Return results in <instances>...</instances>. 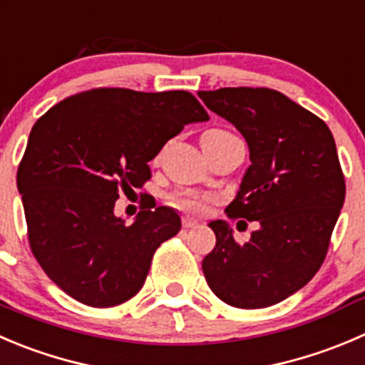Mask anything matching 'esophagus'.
<instances>
[{"label": "esophagus", "mask_w": 365, "mask_h": 365, "mask_svg": "<svg viewBox=\"0 0 365 365\" xmlns=\"http://www.w3.org/2000/svg\"><path fill=\"white\" fill-rule=\"evenodd\" d=\"M182 225H183V228H197V226H200V222L192 217H183Z\"/></svg>", "instance_id": "esophagus-1"}]
</instances>
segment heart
<instances>
[{
  "label": "heart",
  "instance_id": "1",
  "mask_svg": "<svg viewBox=\"0 0 365 365\" xmlns=\"http://www.w3.org/2000/svg\"><path fill=\"white\" fill-rule=\"evenodd\" d=\"M225 130H208L203 133V137H214V135H225ZM173 203L178 208L187 212H192V214H203L208 208V200L203 196H196V194H178V196L173 197Z\"/></svg>",
  "mask_w": 365,
  "mask_h": 365
}]
</instances>
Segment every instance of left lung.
<instances>
[{
  "label": "left lung",
  "mask_w": 365,
  "mask_h": 365,
  "mask_svg": "<svg viewBox=\"0 0 365 365\" xmlns=\"http://www.w3.org/2000/svg\"><path fill=\"white\" fill-rule=\"evenodd\" d=\"M203 103L246 139L251 165L232 219L258 221L239 244L212 221L215 247L203 258L208 287L237 309H264L305 287L327 258L346 182L334 135L323 119L265 87L200 91Z\"/></svg>",
  "instance_id": "left-lung-1"
}]
</instances>
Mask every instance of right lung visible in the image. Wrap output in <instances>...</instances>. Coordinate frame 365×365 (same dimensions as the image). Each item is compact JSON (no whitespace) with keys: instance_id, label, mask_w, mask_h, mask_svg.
<instances>
[{"instance_id":"obj_1","label":"right lung","mask_w":365,"mask_h":365,"mask_svg":"<svg viewBox=\"0 0 365 365\" xmlns=\"http://www.w3.org/2000/svg\"><path fill=\"white\" fill-rule=\"evenodd\" d=\"M207 119L187 91L119 87L78 93L38 118L17 169V189L30 250L49 280L98 309L140 291L155 251L182 221L169 207H143L126 226L114 215L115 200L151 178L150 160L183 126Z\"/></svg>"}]
</instances>
